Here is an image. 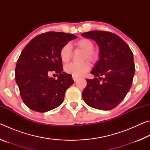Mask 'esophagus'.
<instances>
[{
  "mask_svg": "<svg viewBox=\"0 0 150 150\" xmlns=\"http://www.w3.org/2000/svg\"><path fill=\"white\" fill-rule=\"evenodd\" d=\"M73 79L74 80V81H77L79 79V76H77V75H73Z\"/></svg>",
  "mask_w": 150,
  "mask_h": 150,
  "instance_id": "obj_1",
  "label": "esophagus"
}]
</instances>
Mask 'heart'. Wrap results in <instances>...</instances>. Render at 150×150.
I'll return each mask as SVG.
<instances>
[{"instance_id": "heart-1", "label": "heart", "mask_w": 150, "mask_h": 150, "mask_svg": "<svg viewBox=\"0 0 150 150\" xmlns=\"http://www.w3.org/2000/svg\"><path fill=\"white\" fill-rule=\"evenodd\" d=\"M75 45L77 49L84 52L81 57V60H88L95 63L98 59V54L94 50V43L88 38H81L75 42ZM59 56L63 62H69L72 56V49L69 44H65L61 48ZM91 69V65L87 61H83L79 63H71L65 66V71L73 75L81 76L87 73Z\"/></svg>"}]
</instances>
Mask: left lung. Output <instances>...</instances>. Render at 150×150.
<instances>
[{
    "instance_id": "1",
    "label": "left lung",
    "mask_w": 150,
    "mask_h": 150,
    "mask_svg": "<svg viewBox=\"0 0 150 150\" xmlns=\"http://www.w3.org/2000/svg\"><path fill=\"white\" fill-rule=\"evenodd\" d=\"M96 41L100 48V59L87 80L83 91L85 102L99 110H111L125 98L131 88L135 73L133 53L128 45L114 33L95 30L81 34Z\"/></svg>"
}]
</instances>
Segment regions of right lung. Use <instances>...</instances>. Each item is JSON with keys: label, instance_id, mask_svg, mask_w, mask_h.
<instances>
[{"label": "right lung", "instance_id": "obj_1", "mask_svg": "<svg viewBox=\"0 0 150 150\" xmlns=\"http://www.w3.org/2000/svg\"><path fill=\"white\" fill-rule=\"evenodd\" d=\"M77 38L73 34L47 32L34 37L28 44L17 61L15 80L23 102L32 110L45 112L63 102L65 91L74 81L63 71L61 48ZM55 72L58 79L50 78Z\"/></svg>", "mask_w": 150, "mask_h": 150}]
</instances>
